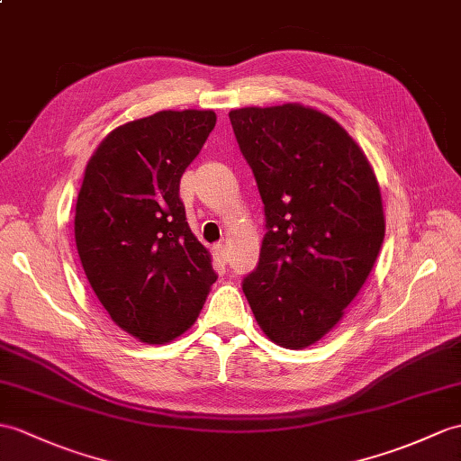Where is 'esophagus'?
<instances>
[{
	"label": "esophagus",
	"mask_w": 461,
	"mask_h": 461,
	"mask_svg": "<svg viewBox=\"0 0 461 461\" xmlns=\"http://www.w3.org/2000/svg\"><path fill=\"white\" fill-rule=\"evenodd\" d=\"M213 251H216L218 261H221V263H228L230 261V251H228V248L223 243L216 245V248H213Z\"/></svg>",
	"instance_id": "obj_1"
}]
</instances>
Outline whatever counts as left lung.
Masks as SVG:
<instances>
[{
    "label": "left lung",
    "mask_w": 461,
    "mask_h": 461,
    "mask_svg": "<svg viewBox=\"0 0 461 461\" xmlns=\"http://www.w3.org/2000/svg\"><path fill=\"white\" fill-rule=\"evenodd\" d=\"M265 210L241 288L275 344H316L366 283L384 238L377 178L338 122L301 104L230 112Z\"/></svg>",
    "instance_id": "obj_1"
}]
</instances>
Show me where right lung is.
<instances>
[{
    "label": "right lung",
    "instance_id": "right-lung-1",
    "mask_svg": "<svg viewBox=\"0 0 461 461\" xmlns=\"http://www.w3.org/2000/svg\"><path fill=\"white\" fill-rule=\"evenodd\" d=\"M213 112H157L117 127L86 167L74 216L84 273L113 322L167 344L196 322L218 275L192 235L180 178Z\"/></svg>",
    "mask_w": 461,
    "mask_h": 461
}]
</instances>
